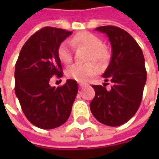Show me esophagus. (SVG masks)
<instances>
[{
    "label": "esophagus",
    "mask_w": 159,
    "mask_h": 159,
    "mask_svg": "<svg viewBox=\"0 0 159 159\" xmlns=\"http://www.w3.org/2000/svg\"><path fill=\"white\" fill-rule=\"evenodd\" d=\"M79 87H80V88H83V83H79Z\"/></svg>",
    "instance_id": "obj_1"
}]
</instances>
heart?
I'll return each mask as SVG.
<instances>
[{
	"label": "heart",
	"instance_id": "obj_1",
	"mask_svg": "<svg viewBox=\"0 0 159 159\" xmlns=\"http://www.w3.org/2000/svg\"><path fill=\"white\" fill-rule=\"evenodd\" d=\"M70 42L74 45H82L89 50L88 60H93L99 65L104 66L109 62L111 59V52L99 36L93 33L83 31L77 33L73 36ZM58 58L63 63L68 65L72 60L70 44L68 41H64L57 49ZM98 71V68L93 62L85 64H74L68 67L66 70L67 77L76 80L79 83H85L91 76H94Z\"/></svg>",
	"mask_w": 159,
	"mask_h": 159
}]
</instances>
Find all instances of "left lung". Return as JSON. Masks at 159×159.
<instances>
[{
  "label": "left lung",
  "mask_w": 159,
  "mask_h": 159,
  "mask_svg": "<svg viewBox=\"0 0 159 159\" xmlns=\"http://www.w3.org/2000/svg\"><path fill=\"white\" fill-rule=\"evenodd\" d=\"M95 30L107 34L112 54L102 76L104 86L92 85L95 96L90 110L100 123L111 127L127 123L136 113L142 100L147 70L143 52L136 41L124 30L117 26H100ZM107 81L112 83L107 90Z\"/></svg>",
  "instance_id": "8db88e82"
}]
</instances>
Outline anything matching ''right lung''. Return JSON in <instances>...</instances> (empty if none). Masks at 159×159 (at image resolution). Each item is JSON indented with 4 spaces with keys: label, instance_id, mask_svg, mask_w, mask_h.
Instances as JSON below:
<instances>
[{
    "label": "right lung",
    "instance_id": "1",
    "mask_svg": "<svg viewBox=\"0 0 159 159\" xmlns=\"http://www.w3.org/2000/svg\"><path fill=\"white\" fill-rule=\"evenodd\" d=\"M72 31L44 27L27 40L15 65V93L30 123L43 129L61 126L69 118L78 91L75 80L51 87L52 76L62 77L57 49Z\"/></svg>",
    "mask_w": 159,
    "mask_h": 159
}]
</instances>
